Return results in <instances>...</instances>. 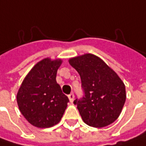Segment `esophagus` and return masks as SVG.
Segmentation results:
<instances>
[{
    "mask_svg": "<svg viewBox=\"0 0 146 146\" xmlns=\"http://www.w3.org/2000/svg\"><path fill=\"white\" fill-rule=\"evenodd\" d=\"M68 97H69V100H70V101L72 103L73 102V100H74V94L73 93H71V94H70L69 96H68Z\"/></svg>",
    "mask_w": 146,
    "mask_h": 146,
    "instance_id": "34e87169",
    "label": "esophagus"
}]
</instances>
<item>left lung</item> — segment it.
<instances>
[{
    "instance_id": "obj_1",
    "label": "left lung",
    "mask_w": 146,
    "mask_h": 146,
    "mask_svg": "<svg viewBox=\"0 0 146 146\" xmlns=\"http://www.w3.org/2000/svg\"><path fill=\"white\" fill-rule=\"evenodd\" d=\"M81 80L84 96L76 99L83 121L90 126L101 128L113 123L125 105V86L118 75L100 58L85 54L69 60Z\"/></svg>"
}]
</instances>
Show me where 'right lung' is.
Instances as JSON below:
<instances>
[{
	"label": "right lung",
	"mask_w": 146,
	"mask_h": 146,
	"mask_svg": "<svg viewBox=\"0 0 146 146\" xmlns=\"http://www.w3.org/2000/svg\"><path fill=\"white\" fill-rule=\"evenodd\" d=\"M62 60L43 59L31 70L18 90L19 110L32 125L48 128L58 124L67 107L68 97L56 82Z\"/></svg>",
	"instance_id": "obj_1"
}]
</instances>
